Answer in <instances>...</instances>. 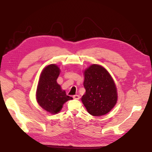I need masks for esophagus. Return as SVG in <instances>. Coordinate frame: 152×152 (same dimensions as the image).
I'll list each match as a JSON object with an SVG mask.
<instances>
[{
	"mask_svg": "<svg viewBox=\"0 0 152 152\" xmlns=\"http://www.w3.org/2000/svg\"><path fill=\"white\" fill-rule=\"evenodd\" d=\"M73 97L74 99H76V100H79V99H80V97H79L78 95H73Z\"/></svg>",
	"mask_w": 152,
	"mask_h": 152,
	"instance_id": "34e87169",
	"label": "esophagus"
}]
</instances>
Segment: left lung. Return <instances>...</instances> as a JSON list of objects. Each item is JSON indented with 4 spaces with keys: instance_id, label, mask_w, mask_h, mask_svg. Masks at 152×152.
<instances>
[{
    "instance_id": "left-lung-1",
    "label": "left lung",
    "mask_w": 152,
    "mask_h": 152,
    "mask_svg": "<svg viewBox=\"0 0 152 152\" xmlns=\"http://www.w3.org/2000/svg\"><path fill=\"white\" fill-rule=\"evenodd\" d=\"M86 93L81 98L89 113L100 116L108 113L116 105L117 91L108 72L98 65H92L84 71Z\"/></svg>"
}]
</instances>
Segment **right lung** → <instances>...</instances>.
I'll return each instance as SVG.
<instances>
[{"label": "right lung", "mask_w": 152, "mask_h": 152, "mask_svg": "<svg viewBox=\"0 0 152 152\" xmlns=\"http://www.w3.org/2000/svg\"><path fill=\"white\" fill-rule=\"evenodd\" d=\"M60 69L56 65L52 64L46 66L40 77L36 92L39 105L52 114L58 113L64 103L73 99L57 84Z\"/></svg>", "instance_id": "add662e5"}]
</instances>
